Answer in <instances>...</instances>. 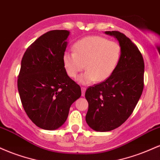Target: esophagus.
I'll return each mask as SVG.
<instances>
[{
	"instance_id": "1",
	"label": "esophagus",
	"mask_w": 160,
	"mask_h": 160,
	"mask_svg": "<svg viewBox=\"0 0 160 160\" xmlns=\"http://www.w3.org/2000/svg\"><path fill=\"white\" fill-rule=\"evenodd\" d=\"M86 88L85 87H81V90H82V96H84L85 95V92H86Z\"/></svg>"
}]
</instances>
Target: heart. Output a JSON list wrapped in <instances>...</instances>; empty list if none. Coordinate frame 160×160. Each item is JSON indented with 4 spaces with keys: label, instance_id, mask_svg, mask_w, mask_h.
Returning a JSON list of instances; mask_svg holds the SVG:
<instances>
[{
    "label": "heart",
    "instance_id": "1",
    "mask_svg": "<svg viewBox=\"0 0 160 160\" xmlns=\"http://www.w3.org/2000/svg\"><path fill=\"white\" fill-rule=\"evenodd\" d=\"M74 52H65L63 65L70 78L76 79L86 68L87 71L78 79L82 84L102 82L113 74L120 61L122 48L119 43L101 36H89L74 43Z\"/></svg>",
    "mask_w": 160,
    "mask_h": 160
}]
</instances>
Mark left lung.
I'll return each mask as SVG.
<instances>
[{
    "label": "left lung",
    "mask_w": 160,
    "mask_h": 160,
    "mask_svg": "<svg viewBox=\"0 0 160 160\" xmlns=\"http://www.w3.org/2000/svg\"><path fill=\"white\" fill-rule=\"evenodd\" d=\"M105 34L118 40L122 55L113 74L86 91L89 103L86 121L97 132L111 131L125 122L132 113L144 89V62L137 46L120 32Z\"/></svg>",
    "instance_id": "obj_1"
}]
</instances>
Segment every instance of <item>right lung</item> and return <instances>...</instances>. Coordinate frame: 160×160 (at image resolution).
Masks as SVG:
<instances>
[{
	"instance_id": "right-lung-1",
	"label": "right lung",
	"mask_w": 160,
	"mask_h": 160,
	"mask_svg": "<svg viewBox=\"0 0 160 160\" xmlns=\"http://www.w3.org/2000/svg\"><path fill=\"white\" fill-rule=\"evenodd\" d=\"M69 32H48L24 53L17 86L25 113L40 128L54 130L65 123L71 105L81 96L80 86L63 65Z\"/></svg>"
}]
</instances>
